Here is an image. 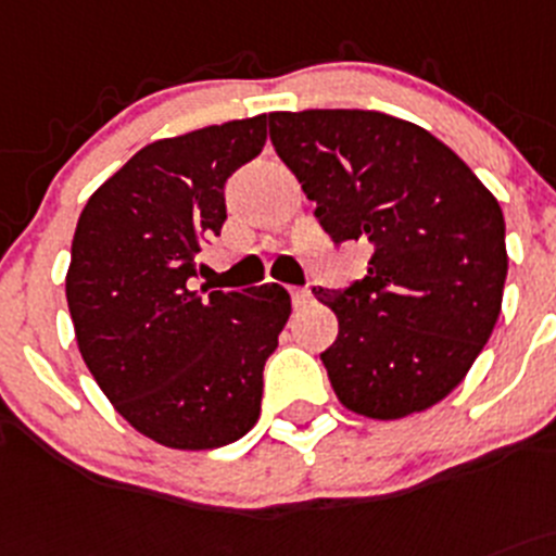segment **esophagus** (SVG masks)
<instances>
[{
  "mask_svg": "<svg viewBox=\"0 0 556 556\" xmlns=\"http://www.w3.org/2000/svg\"><path fill=\"white\" fill-rule=\"evenodd\" d=\"M290 295H293V307L295 309H304L313 304V290L309 288H293L290 290Z\"/></svg>",
  "mask_w": 556,
  "mask_h": 556,
  "instance_id": "34e87169",
  "label": "esophagus"
}]
</instances>
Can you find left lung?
<instances>
[{
	"instance_id": "left-lung-1",
	"label": "left lung",
	"mask_w": 556,
	"mask_h": 556,
	"mask_svg": "<svg viewBox=\"0 0 556 556\" xmlns=\"http://www.w3.org/2000/svg\"><path fill=\"white\" fill-rule=\"evenodd\" d=\"M268 134L331 241L372 249L354 285L313 290L340 324L320 359L342 406L401 419L447 397L502 309L496 197L433 134L383 112H271Z\"/></svg>"
}]
</instances>
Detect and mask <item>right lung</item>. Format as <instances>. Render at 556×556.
Wrapping results in <instances>:
<instances>
[{"mask_svg":"<svg viewBox=\"0 0 556 556\" xmlns=\"http://www.w3.org/2000/svg\"><path fill=\"white\" fill-rule=\"evenodd\" d=\"M266 144V114L159 139L87 200L65 277L81 359L131 428L173 450L236 442L290 318L282 285L191 290L225 184Z\"/></svg>","mask_w":556,"mask_h":556,"instance_id":"obj_1","label":"right lung"}]
</instances>
